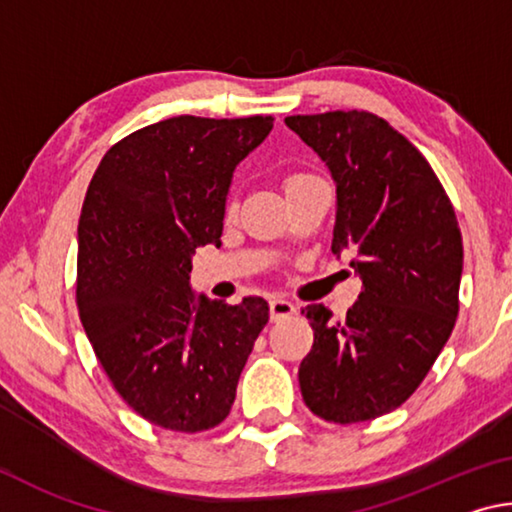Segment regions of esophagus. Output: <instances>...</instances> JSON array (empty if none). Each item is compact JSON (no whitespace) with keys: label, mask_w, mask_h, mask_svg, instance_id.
<instances>
[{"label":"esophagus","mask_w":512,"mask_h":512,"mask_svg":"<svg viewBox=\"0 0 512 512\" xmlns=\"http://www.w3.org/2000/svg\"><path fill=\"white\" fill-rule=\"evenodd\" d=\"M268 309H271L273 323H277V320H284V318H291L293 314H296V307H293V302L284 300V298L268 300Z\"/></svg>","instance_id":"34e87169"}]
</instances>
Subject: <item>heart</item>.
Listing matches in <instances>:
<instances>
[{
	"mask_svg": "<svg viewBox=\"0 0 512 512\" xmlns=\"http://www.w3.org/2000/svg\"><path fill=\"white\" fill-rule=\"evenodd\" d=\"M309 178H316V176H311V173H291V176L284 180V187H293V185H300V183H305V180H309ZM225 210L228 212H235L237 210V194H230V198H228V203H225Z\"/></svg>",
	"mask_w": 512,
	"mask_h": 512,
	"instance_id": "obj_1",
	"label": "heart"
}]
</instances>
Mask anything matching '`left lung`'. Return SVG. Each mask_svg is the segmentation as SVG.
<instances>
[{
  "label": "left lung",
  "mask_w": 512,
  "mask_h": 512,
  "mask_svg": "<svg viewBox=\"0 0 512 512\" xmlns=\"http://www.w3.org/2000/svg\"><path fill=\"white\" fill-rule=\"evenodd\" d=\"M336 180L332 253L363 280L345 320L302 309L314 345L298 379L309 411L327 422L375 420L427 377L458 316L463 237L431 164L366 110L284 119Z\"/></svg>",
  "instance_id": "obj_1"
}]
</instances>
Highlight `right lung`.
Masks as SVG:
<instances>
[{
    "instance_id": "right-lung-1",
    "label": "right lung",
    "mask_w": 512,
    "mask_h": 512,
    "mask_svg": "<svg viewBox=\"0 0 512 512\" xmlns=\"http://www.w3.org/2000/svg\"><path fill=\"white\" fill-rule=\"evenodd\" d=\"M273 117L180 115L112 144L79 219L76 305L110 384L155 427L221 424L259 332L262 298L192 296L196 246L221 239L232 171Z\"/></svg>"
}]
</instances>
